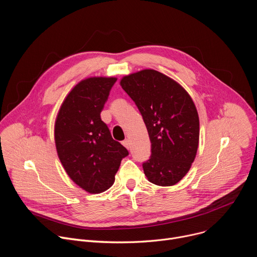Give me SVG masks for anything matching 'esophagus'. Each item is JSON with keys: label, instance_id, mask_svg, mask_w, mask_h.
Here are the masks:
<instances>
[{"label": "esophagus", "instance_id": "esophagus-1", "mask_svg": "<svg viewBox=\"0 0 257 257\" xmlns=\"http://www.w3.org/2000/svg\"><path fill=\"white\" fill-rule=\"evenodd\" d=\"M122 144H123V146H124L127 150L130 149V142H129V139H125V141H124Z\"/></svg>", "mask_w": 257, "mask_h": 257}]
</instances>
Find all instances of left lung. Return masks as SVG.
Wrapping results in <instances>:
<instances>
[{
	"instance_id": "8db88e82",
	"label": "left lung",
	"mask_w": 257,
	"mask_h": 257,
	"mask_svg": "<svg viewBox=\"0 0 257 257\" xmlns=\"http://www.w3.org/2000/svg\"><path fill=\"white\" fill-rule=\"evenodd\" d=\"M120 85L137 105L147 126L152 156L144 163L149 181L170 186L191 169L200 136L196 105L186 90L155 69L124 76Z\"/></svg>"
}]
</instances>
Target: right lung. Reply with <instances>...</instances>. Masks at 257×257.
Segmentation results:
<instances>
[{
  "label": "right lung",
  "instance_id": "right-lung-1",
  "mask_svg": "<svg viewBox=\"0 0 257 257\" xmlns=\"http://www.w3.org/2000/svg\"><path fill=\"white\" fill-rule=\"evenodd\" d=\"M114 77H90L79 82L61 103L54 125L58 158L81 189L99 194L114 182L128 151L112 139L100 112Z\"/></svg>",
  "mask_w": 257,
  "mask_h": 257
}]
</instances>
